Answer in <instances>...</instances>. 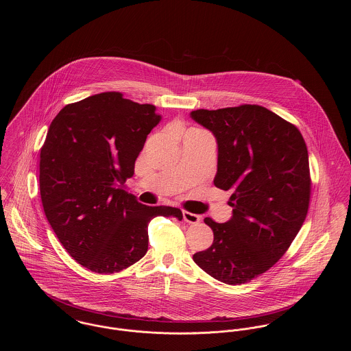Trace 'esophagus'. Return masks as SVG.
Wrapping results in <instances>:
<instances>
[{
  "instance_id": "obj_1",
  "label": "esophagus",
  "mask_w": 351,
  "mask_h": 351,
  "mask_svg": "<svg viewBox=\"0 0 351 351\" xmlns=\"http://www.w3.org/2000/svg\"><path fill=\"white\" fill-rule=\"evenodd\" d=\"M183 218L184 221L188 223H197V222H200L201 219L199 215H195V213H191L186 210H183Z\"/></svg>"
}]
</instances>
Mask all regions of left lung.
I'll return each mask as SVG.
<instances>
[{
  "label": "left lung",
  "instance_id": "8db88e82",
  "mask_svg": "<svg viewBox=\"0 0 351 351\" xmlns=\"http://www.w3.org/2000/svg\"><path fill=\"white\" fill-rule=\"evenodd\" d=\"M191 117L217 139L215 185L232 191L233 217L204 222L215 234L195 263L225 284H243L272 267L305 221L311 173L299 129L259 105L197 109Z\"/></svg>",
  "mask_w": 351,
  "mask_h": 351
}]
</instances>
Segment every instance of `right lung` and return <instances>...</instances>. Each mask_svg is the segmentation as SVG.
<instances>
[{
  "mask_svg": "<svg viewBox=\"0 0 351 351\" xmlns=\"http://www.w3.org/2000/svg\"><path fill=\"white\" fill-rule=\"evenodd\" d=\"M155 110L119 92L68 104L40 149L45 215L68 254L93 272H119L143 258L152 218L183 219L178 208L143 205L122 189L162 118Z\"/></svg>",
  "mask_w": 351,
  "mask_h": 351,
  "instance_id": "add662e5",
  "label": "right lung"
}]
</instances>
